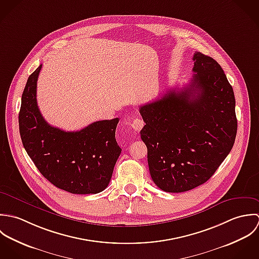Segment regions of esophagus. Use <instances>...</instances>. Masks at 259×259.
<instances>
[{
    "instance_id": "1",
    "label": "esophagus",
    "mask_w": 259,
    "mask_h": 259,
    "mask_svg": "<svg viewBox=\"0 0 259 259\" xmlns=\"http://www.w3.org/2000/svg\"><path fill=\"white\" fill-rule=\"evenodd\" d=\"M131 126H132V128H133L134 130L140 131V130L143 128V126H144V122H143L140 118L136 117V118H134L133 121L131 122Z\"/></svg>"
}]
</instances>
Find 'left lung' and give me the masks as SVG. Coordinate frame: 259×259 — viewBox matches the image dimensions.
I'll use <instances>...</instances> for the list:
<instances>
[{"label":"left lung","mask_w":259,"mask_h":259,"mask_svg":"<svg viewBox=\"0 0 259 259\" xmlns=\"http://www.w3.org/2000/svg\"><path fill=\"white\" fill-rule=\"evenodd\" d=\"M183 89H171L139 112L151 178L166 192L191 190L214 174L237 132L235 98L221 66L200 52Z\"/></svg>","instance_id":"8db88e82"}]
</instances>
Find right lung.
<instances>
[{"instance_id":"1","label":"right lung","mask_w":259,"mask_h":259,"mask_svg":"<svg viewBox=\"0 0 259 259\" xmlns=\"http://www.w3.org/2000/svg\"><path fill=\"white\" fill-rule=\"evenodd\" d=\"M40 65L28 78L19 113L25 150L41 174L73 194H96L108 186L121 153L115 131L119 118L96 121L80 131L49 125L37 105Z\"/></svg>"}]
</instances>
